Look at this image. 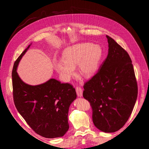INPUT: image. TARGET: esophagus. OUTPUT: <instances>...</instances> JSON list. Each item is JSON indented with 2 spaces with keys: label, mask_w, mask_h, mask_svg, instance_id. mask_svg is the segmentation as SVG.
Masks as SVG:
<instances>
[{
  "label": "esophagus",
  "mask_w": 149,
  "mask_h": 149,
  "mask_svg": "<svg viewBox=\"0 0 149 149\" xmlns=\"http://www.w3.org/2000/svg\"><path fill=\"white\" fill-rule=\"evenodd\" d=\"M76 93H77V95L78 97H81L83 96V90L80 87H76Z\"/></svg>",
  "instance_id": "esophagus-1"
}]
</instances>
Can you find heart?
Returning a JSON list of instances; mask_svg holds the SVG:
<instances>
[{"instance_id":"1","label":"heart","mask_w":149,"mask_h":149,"mask_svg":"<svg viewBox=\"0 0 149 149\" xmlns=\"http://www.w3.org/2000/svg\"><path fill=\"white\" fill-rule=\"evenodd\" d=\"M63 55L64 60L59 59L54 63V67L63 78L70 79L75 73L76 66L80 74L90 78L98 69L102 50L99 45L83 42L67 47Z\"/></svg>"}]
</instances>
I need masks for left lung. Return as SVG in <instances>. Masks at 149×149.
Listing matches in <instances>:
<instances>
[{"label": "left lung", "mask_w": 149, "mask_h": 149, "mask_svg": "<svg viewBox=\"0 0 149 149\" xmlns=\"http://www.w3.org/2000/svg\"><path fill=\"white\" fill-rule=\"evenodd\" d=\"M108 54L97 73L83 86V97L93 109L94 125L102 132L118 131L129 119L138 89L131 59L114 39L106 35Z\"/></svg>", "instance_id": "obj_1"}]
</instances>
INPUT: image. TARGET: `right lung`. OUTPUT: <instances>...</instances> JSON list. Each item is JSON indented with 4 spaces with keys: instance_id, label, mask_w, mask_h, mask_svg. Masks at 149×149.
I'll list each match as a JSON object with an SVG mask.
<instances>
[{
    "instance_id": "obj_1",
    "label": "right lung",
    "mask_w": 149,
    "mask_h": 149,
    "mask_svg": "<svg viewBox=\"0 0 149 149\" xmlns=\"http://www.w3.org/2000/svg\"><path fill=\"white\" fill-rule=\"evenodd\" d=\"M31 43L22 53L13 65L12 77L13 96L18 112L30 127L45 138L63 136L69 129V108L76 98V90L68 83L55 79L45 83L30 85L18 74L19 62Z\"/></svg>"
}]
</instances>
